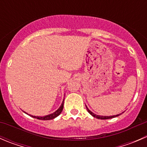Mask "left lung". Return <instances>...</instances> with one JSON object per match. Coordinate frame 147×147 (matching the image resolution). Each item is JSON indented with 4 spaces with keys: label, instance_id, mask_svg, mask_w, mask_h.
<instances>
[{
    "label": "left lung",
    "instance_id": "left-lung-1",
    "mask_svg": "<svg viewBox=\"0 0 147 147\" xmlns=\"http://www.w3.org/2000/svg\"><path fill=\"white\" fill-rule=\"evenodd\" d=\"M85 106H86V105H85ZM86 108H87V112H88L89 113H90V115H92V116H93V117H94L97 118V119H111V118L116 117H118V116H119V115H121V114H119V115H114V116H109V117H108V116H100V115H95V114L93 113V112H92L91 111H90V109H89L87 107V106H86ZM122 113H123V112H122Z\"/></svg>",
    "mask_w": 147,
    "mask_h": 147
}]
</instances>
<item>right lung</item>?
I'll list each match as a JSON object with an SVG mask.
<instances>
[{
	"instance_id": "right-lung-1",
	"label": "right lung",
	"mask_w": 147,
	"mask_h": 147,
	"mask_svg": "<svg viewBox=\"0 0 147 147\" xmlns=\"http://www.w3.org/2000/svg\"><path fill=\"white\" fill-rule=\"evenodd\" d=\"M63 105H64V100H63V103H62V105H61V106L60 107V108H59V109H57V111H55L54 113L50 114V115H47V116H44V117L32 116V117H34V118H36V119H41V120L53 119H54V118L57 117V116H59V115H60V113H61L62 111H63ZM30 116H31V115H30Z\"/></svg>"
}]
</instances>
